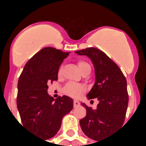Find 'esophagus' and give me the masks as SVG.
I'll return each instance as SVG.
<instances>
[{
  "mask_svg": "<svg viewBox=\"0 0 146 146\" xmlns=\"http://www.w3.org/2000/svg\"><path fill=\"white\" fill-rule=\"evenodd\" d=\"M80 106V102L78 101H76V100H74L73 101V106L74 107H77V106Z\"/></svg>",
  "mask_w": 146,
  "mask_h": 146,
  "instance_id": "obj_1",
  "label": "esophagus"
}]
</instances>
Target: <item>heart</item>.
<instances>
[{
  "instance_id": "heart-1",
  "label": "heart",
  "mask_w": 146,
  "mask_h": 146,
  "mask_svg": "<svg viewBox=\"0 0 146 146\" xmlns=\"http://www.w3.org/2000/svg\"><path fill=\"white\" fill-rule=\"evenodd\" d=\"M79 70H80L81 73L84 71V70H88V69H91V66L88 62H86L84 61L80 60L77 62ZM58 76H62V68H60L58 71ZM85 91L84 87L80 84H67L65 88H64V92L69 95L70 97L73 98H79L80 95H82L83 93Z\"/></svg>"
}]
</instances>
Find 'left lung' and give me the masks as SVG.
I'll use <instances>...</instances> for the list:
<instances>
[{"label": "left lung", "instance_id": "8db88e82", "mask_svg": "<svg viewBox=\"0 0 146 146\" xmlns=\"http://www.w3.org/2000/svg\"><path fill=\"white\" fill-rule=\"evenodd\" d=\"M75 53L87 55L94 65L95 82L87 98H97L99 102L95 110L81 103L87 115L80 120V125L86 136L100 141L124 122L128 106L127 80L118 66L101 50L88 48Z\"/></svg>", "mask_w": 146, "mask_h": 146}]
</instances>
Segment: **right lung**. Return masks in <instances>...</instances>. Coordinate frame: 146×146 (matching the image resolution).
<instances>
[{"label":"right lung","mask_w":146,"mask_h":146,"mask_svg":"<svg viewBox=\"0 0 146 146\" xmlns=\"http://www.w3.org/2000/svg\"><path fill=\"white\" fill-rule=\"evenodd\" d=\"M70 52L47 47L25 65L18 82L17 108L23 126L45 139L54 137L62 119L73 110L66 95L54 99L48 95V84L58 80V71Z\"/></svg>","instance_id":"add662e5"}]
</instances>
